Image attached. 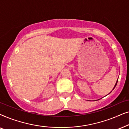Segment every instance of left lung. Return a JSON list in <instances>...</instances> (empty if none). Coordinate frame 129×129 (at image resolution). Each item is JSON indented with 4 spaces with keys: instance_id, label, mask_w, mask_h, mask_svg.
Returning a JSON list of instances; mask_svg holds the SVG:
<instances>
[{
    "instance_id": "1",
    "label": "left lung",
    "mask_w": 129,
    "mask_h": 129,
    "mask_svg": "<svg viewBox=\"0 0 129 129\" xmlns=\"http://www.w3.org/2000/svg\"><path fill=\"white\" fill-rule=\"evenodd\" d=\"M117 81H118V79H117V82H116V84H115V86H114V87H113V90L114 88H115V87L116 86V85H117Z\"/></svg>"
}]
</instances>
